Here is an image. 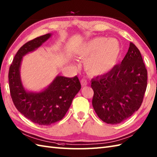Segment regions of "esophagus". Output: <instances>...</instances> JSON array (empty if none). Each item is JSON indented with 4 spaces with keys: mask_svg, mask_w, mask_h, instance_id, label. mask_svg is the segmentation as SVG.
Listing matches in <instances>:
<instances>
[{
    "mask_svg": "<svg viewBox=\"0 0 157 157\" xmlns=\"http://www.w3.org/2000/svg\"><path fill=\"white\" fill-rule=\"evenodd\" d=\"M81 84L82 86H86L87 85V81L85 78H83L81 81Z\"/></svg>",
    "mask_w": 157,
    "mask_h": 157,
    "instance_id": "34e87169",
    "label": "esophagus"
}]
</instances>
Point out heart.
<instances>
[{
	"label": "heart",
	"instance_id": "1",
	"mask_svg": "<svg viewBox=\"0 0 157 157\" xmlns=\"http://www.w3.org/2000/svg\"><path fill=\"white\" fill-rule=\"evenodd\" d=\"M121 53L119 42L115 39L96 37L80 47L78 55L86 59L85 68L90 74L100 75L110 71L117 63Z\"/></svg>",
	"mask_w": 157,
	"mask_h": 157
}]
</instances>
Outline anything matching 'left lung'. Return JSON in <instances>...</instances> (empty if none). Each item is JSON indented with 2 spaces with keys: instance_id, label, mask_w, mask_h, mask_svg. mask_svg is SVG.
Wrapping results in <instances>:
<instances>
[{
  "instance_id": "left-lung-1",
  "label": "left lung",
  "mask_w": 157,
  "mask_h": 157,
  "mask_svg": "<svg viewBox=\"0 0 157 157\" xmlns=\"http://www.w3.org/2000/svg\"><path fill=\"white\" fill-rule=\"evenodd\" d=\"M91 82L98 117L110 124L128 118L140 107L147 86V70L139 49L130 42L121 63Z\"/></svg>"
}]
</instances>
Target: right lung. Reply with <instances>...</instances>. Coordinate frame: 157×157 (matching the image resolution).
<instances>
[{
	"label": "right lung",
	"instance_id": "add662e5",
	"mask_svg": "<svg viewBox=\"0 0 157 157\" xmlns=\"http://www.w3.org/2000/svg\"><path fill=\"white\" fill-rule=\"evenodd\" d=\"M51 35L48 33L40 36L22 46L14 56L9 71L10 96L16 108L31 122L44 126L51 125L63 118L74 98L81 89L77 76L69 78L59 75L41 92H27L24 89L19 70L22 58L39 47Z\"/></svg>",
	"mask_w": 157,
	"mask_h": 157
}]
</instances>
